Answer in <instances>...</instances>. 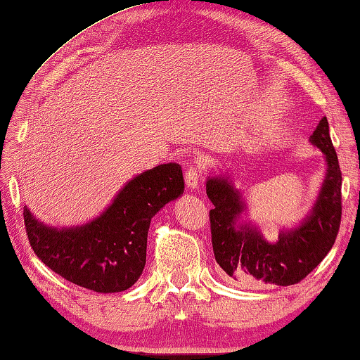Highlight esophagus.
I'll use <instances>...</instances> for the list:
<instances>
[{"label":"esophagus","instance_id":"obj_1","mask_svg":"<svg viewBox=\"0 0 360 360\" xmlns=\"http://www.w3.org/2000/svg\"><path fill=\"white\" fill-rule=\"evenodd\" d=\"M200 180H201V170L198 167H188L185 172V184L188 188L196 190L200 186Z\"/></svg>","mask_w":360,"mask_h":360}]
</instances>
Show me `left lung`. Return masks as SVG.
<instances>
[{"label": "left lung", "mask_w": 360, "mask_h": 360, "mask_svg": "<svg viewBox=\"0 0 360 360\" xmlns=\"http://www.w3.org/2000/svg\"><path fill=\"white\" fill-rule=\"evenodd\" d=\"M309 142L326 157V176L311 213L298 228L282 231L277 243H269L257 228L240 221L245 206L228 176H211L206 181V195L214 205L210 211L214 259L240 285L287 287L302 282L326 257L338 238L342 175L326 117L319 121Z\"/></svg>", "instance_id": "1"}]
</instances>
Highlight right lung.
I'll return each instance as SVG.
<instances>
[{"instance_id":"obj_1","label":"right lung","mask_w":360,"mask_h":360,"mask_svg":"<svg viewBox=\"0 0 360 360\" xmlns=\"http://www.w3.org/2000/svg\"><path fill=\"white\" fill-rule=\"evenodd\" d=\"M184 188L181 167L170 162L127 181L105 213L77 228H51L24 208L29 244L49 269L78 287L124 292L144 270L150 219Z\"/></svg>"}]
</instances>
